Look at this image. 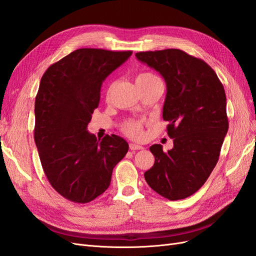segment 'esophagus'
Here are the masks:
<instances>
[{
	"label": "esophagus",
	"instance_id": "esophagus-1",
	"mask_svg": "<svg viewBox=\"0 0 256 256\" xmlns=\"http://www.w3.org/2000/svg\"><path fill=\"white\" fill-rule=\"evenodd\" d=\"M129 148L131 150H143L144 147L141 145H138V144H134V143H130L129 144Z\"/></svg>",
	"mask_w": 256,
	"mask_h": 256
}]
</instances>
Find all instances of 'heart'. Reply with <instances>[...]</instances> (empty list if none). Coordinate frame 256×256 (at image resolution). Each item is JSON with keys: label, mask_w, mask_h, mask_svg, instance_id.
Masks as SVG:
<instances>
[{"label": "heart", "mask_w": 256, "mask_h": 256, "mask_svg": "<svg viewBox=\"0 0 256 256\" xmlns=\"http://www.w3.org/2000/svg\"><path fill=\"white\" fill-rule=\"evenodd\" d=\"M158 78L154 74H150V72H142L136 76V82H142V81H147L150 79H154ZM122 132L125 134L126 136H128L129 138H134V140H141L144 136V132H143V126L142 122L138 120H128L125 124H124L122 127Z\"/></svg>", "instance_id": "b5f03b06"}]
</instances>
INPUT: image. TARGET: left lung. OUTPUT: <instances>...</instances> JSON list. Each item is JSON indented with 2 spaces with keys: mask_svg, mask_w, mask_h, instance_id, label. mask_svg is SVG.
I'll use <instances>...</instances> for the list:
<instances>
[{
  "mask_svg": "<svg viewBox=\"0 0 256 256\" xmlns=\"http://www.w3.org/2000/svg\"><path fill=\"white\" fill-rule=\"evenodd\" d=\"M136 56L164 76L162 116L174 138L168 152L160 144L150 147L154 164L144 173L145 180L168 200L186 198L202 187L219 160L228 129L226 92L210 66L182 50L138 52Z\"/></svg>",
  "mask_w": 256,
  "mask_h": 256,
  "instance_id": "1",
  "label": "left lung"
}]
</instances>
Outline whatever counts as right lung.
Wrapping results in <instances>:
<instances>
[{
  "mask_svg": "<svg viewBox=\"0 0 256 256\" xmlns=\"http://www.w3.org/2000/svg\"><path fill=\"white\" fill-rule=\"evenodd\" d=\"M132 54L82 48L52 64L35 99L34 138L44 172L60 194L85 204L109 188L128 143L115 134L97 140L88 131L104 80Z\"/></svg>",
  "mask_w": 256,
  "mask_h": 256,
  "instance_id": "add662e5",
  "label": "right lung"
}]
</instances>
